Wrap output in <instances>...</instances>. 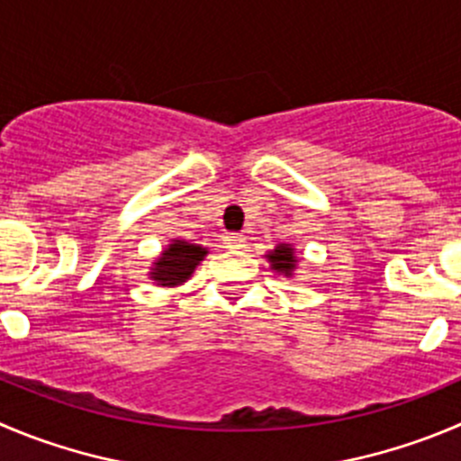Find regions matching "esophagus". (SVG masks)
Here are the masks:
<instances>
[{
	"label": "esophagus",
	"instance_id": "1",
	"mask_svg": "<svg viewBox=\"0 0 461 461\" xmlns=\"http://www.w3.org/2000/svg\"><path fill=\"white\" fill-rule=\"evenodd\" d=\"M244 242H247V238H244L242 233H228L226 238H223L226 249H242Z\"/></svg>",
	"mask_w": 461,
	"mask_h": 461
}]
</instances>
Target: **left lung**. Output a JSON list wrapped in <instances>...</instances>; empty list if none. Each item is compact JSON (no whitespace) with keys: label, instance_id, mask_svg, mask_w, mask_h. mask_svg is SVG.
<instances>
[{"label":"left lung","instance_id":"obj_1","mask_svg":"<svg viewBox=\"0 0 461 461\" xmlns=\"http://www.w3.org/2000/svg\"><path fill=\"white\" fill-rule=\"evenodd\" d=\"M267 260H269L271 269L278 271V274L283 276H292L294 269H296V256H294V249L292 244H278V247L274 249V251L267 253Z\"/></svg>","mask_w":461,"mask_h":461}]
</instances>
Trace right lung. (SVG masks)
Listing matches in <instances>:
<instances>
[{"label":"right lung","mask_w":461,"mask_h":461,"mask_svg":"<svg viewBox=\"0 0 461 461\" xmlns=\"http://www.w3.org/2000/svg\"><path fill=\"white\" fill-rule=\"evenodd\" d=\"M205 249L199 244H190L185 240H174L165 251L160 253L156 262H153L149 278L156 280L160 287H176L183 285L192 274H194L196 265L205 258Z\"/></svg>","instance_id":"obj_1"}]
</instances>
